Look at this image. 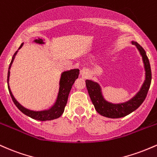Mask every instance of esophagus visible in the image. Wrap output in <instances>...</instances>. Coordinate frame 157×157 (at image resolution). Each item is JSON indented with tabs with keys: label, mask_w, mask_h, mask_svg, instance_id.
<instances>
[{
	"label": "esophagus",
	"mask_w": 157,
	"mask_h": 157,
	"mask_svg": "<svg viewBox=\"0 0 157 157\" xmlns=\"http://www.w3.org/2000/svg\"><path fill=\"white\" fill-rule=\"evenodd\" d=\"M81 74H82V75H83V76H86V75H87V70L82 69L81 70Z\"/></svg>",
	"instance_id": "esophagus-1"
}]
</instances>
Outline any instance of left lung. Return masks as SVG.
<instances>
[{
  "instance_id": "left-lung-1",
  "label": "left lung",
  "mask_w": 157,
  "mask_h": 157,
  "mask_svg": "<svg viewBox=\"0 0 157 157\" xmlns=\"http://www.w3.org/2000/svg\"><path fill=\"white\" fill-rule=\"evenodd\" d=\"M135 45L142 56L145 71V80L141 87L140 91L130 100L123 103L113 104L107 101L104 98L101 88L97 82L92 80H86V87L95 109L100 115L103 117L117 119L124 117L136 110L145 101L151 82V70L148 58L145 50L137 42L131 41Z\"/></svg>"
}]
</instances>
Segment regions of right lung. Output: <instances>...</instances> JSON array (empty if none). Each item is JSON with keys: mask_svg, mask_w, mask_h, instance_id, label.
<instances>
[{"mask_svg": "<svg viewBox=\"0 0 157 157\" xmlns=\"http://www.w3.org/2000/svg\"><path fill=\"white\" fill-rule=\"evenodd\" d=\"M37 44H44V40L40 38L36 39L33 40ZM24 45V43L21 44L20 47L18 50H20ZM18 51V50H17ZM17 51L15 52L14 56H12V59L10 63V67H9L8 70V75H7V84H8V89L10 91V94L11 96L12 101L14 104L15 105L17 108L21 111L23 113H24L27 117H29L32 119H36V120L39 121H50L53 120V119H58V118L61 117L62 113H64V107L66 106L67 102L68 96L71 90L72 86L73 85L74 82H75V79L78 78L79 75V70L78 69H73L67 71H64L61 73V78H60L59 82V93H58L57 98L54 105L50 107L48 110H40V111H35V110H31L29 109L26 108L24 106H22L18 101L15 99L14 96L12 95L11 90H10V85H9V80H10V68H11L12 63H13L14 59H15V56L17 53Z\"/></svg>", "mask_w": 157, "mask_h": 157, "instance_id": "add662e5", "label": "right lung"}]
</instances>
